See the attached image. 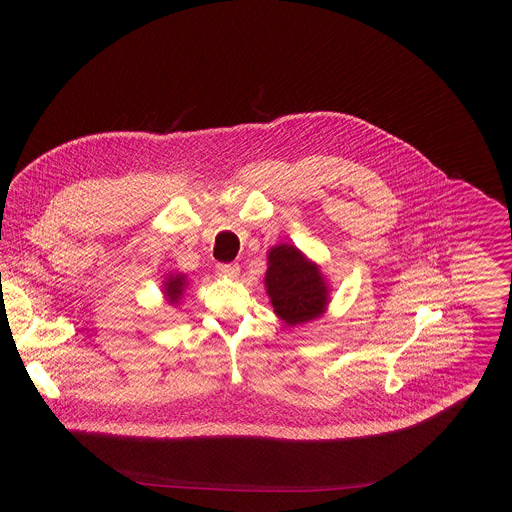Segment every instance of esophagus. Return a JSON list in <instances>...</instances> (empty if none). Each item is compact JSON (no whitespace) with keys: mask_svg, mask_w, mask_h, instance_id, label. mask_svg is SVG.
<instances>
[{"mask_svg":"<svg viewBox=\"0 0 512 512\" xmlns=\"http://www.w3.org/2000/svg\"><path fill=\"white\" fill-rule=\"evenodd\" d=\"M217 272L220 276L228 280H236L240 276V265L238 263H228V265H217Z\"/></svg>","mask_w":512,"mask_h":512,"instance_id":"1","label":"esophagus"}]
</instances>
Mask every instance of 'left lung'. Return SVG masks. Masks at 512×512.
Listing matches in <instances>:
<instances>
[{
	"label": "left lung",
	"instance_id": "obj_1",
	"mask_svg": "<svg viewBox=\"0 0 512 512\" xmlns=\"http://www.w3.org/2000/svg\"><path fill=\"white\" fill-rule=\"evenodd\" d=\"M265 288L276 317L292 328L322 317L330 303V284L320 265L293 244L268 249Z\"/></svg>",
	"mask_w": 512,
	"mask_h": 512
}]
</instances>
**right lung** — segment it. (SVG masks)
<instances>
[{"label": "right lung", "mask_w": 512, "mask_h": 512, "mask_svg": "<svg viewBox=\"0 0 512 512\" xmlns=\"http://www.w3.org/2000/svg\"><path fill=\"white\" fill-rule=\"evenodd\" d=\"M188 284H190V280L184 272H169L167 278L163 280V288H161L165 301L172 307H178Z\"/></svg>", "instance_id": "1"}]
</instances>
